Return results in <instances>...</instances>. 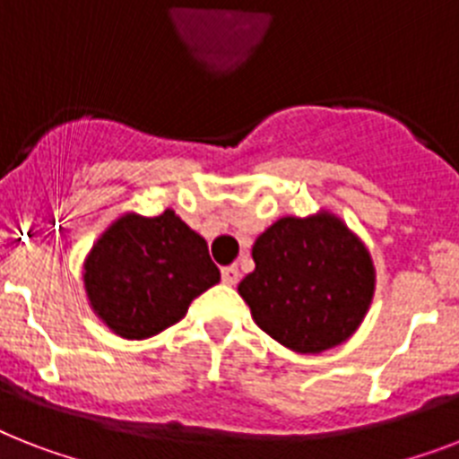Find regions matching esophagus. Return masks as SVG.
<instances>
[{
	"instance_id": "esophagus-1",
	"label": "esophagus",
	"mask_w": 459,
	"mask_h": 459,
	"mask_svg": "<svg viewBox=\"0 0 459 459\" xmlns=\"http://www.w3.org/2000/svg\"><path fill=\"white\" fill-rule=\"evenodd\" d=\"M221 281L226 282V285H236V282L240 281V271H238V266H223Z\"/></svg>"
}]
</instances>
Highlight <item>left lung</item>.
Listing matches in <instances>:
<instances>
[{"label": "left lung", "instance_id": "obj_1", "mask_svg": "<svg viewBox=\"0 0 459 459\" xmlns=\"http://www.w3.org/2000/svg\"><path fill=\"white\" fill-rule=\"evenodd\" d=\"M255 271L238 292L275 342L299 353L342 344L363 323L375 268L363 242L334 214L285 217L256 238Z\"/></svg>", "mask_w": 459, "mask_h": 459}]
</instances>
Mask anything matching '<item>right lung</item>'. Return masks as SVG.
<instances>
[{"instance_id":"right-lung-1","label":"right lung","mask_w":459,"mask_h":459,"mask_svg":"<svg viewBox=\"0 0 459 459\" xmlns=\"http://www.w3.org/2000/svg\"><path fill=\"white\" fill-rule=\"evenodd\" d=\"M221 281L204 238L171 210L125 214L84 262L91 308L115 334L145 339L184 318L191 301Z\"/></svg>"}]
</instances>
